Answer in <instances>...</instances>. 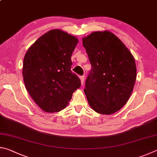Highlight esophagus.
<instances>
[{
  "mask_svg": "<svg viewBox=\"0 0 157 157\" xmlns=\"http://www.w3.org/2000/svg\"><path fill=\"white\" fill-rule=\"evenodd\" d=\"M80 79H81V85H82V86H83V84H84V81H85L84 76H80Z\"/></svg>",
  "mask_w": 157,
  "mask_h": 157,
  "instance_id": "obj_1",
  "label": "esophagus"
}]
</instances>
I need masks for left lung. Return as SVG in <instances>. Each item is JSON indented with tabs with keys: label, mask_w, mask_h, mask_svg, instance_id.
<instances>
[{
	"label": "left lung",
	"mask_w": 157,
	"mask_h": 157,
	"mask_svg": "<svg viewBox=\"0 0 157 157\" xmlns=\"http://www.w3.org/2000/svg\"><path fill=\"white\" fill-rule=\"evenodd\" d=\"M92 69L85 94L97 113L111 114L130 98L136 78L135 60L119 38L109 31L94 32L83 38Z\"/></svg>",
	"instance_id": "1"
}]
</instances>
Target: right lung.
Returning <instances> with one entry per match:
<instances>
[{"label":"right lung","mask_w":157,"mask_h":157,"mask_svg":"<svg viewBox=\"0 0 157 157\" xmlns=\"http://www.w3.org/2000/svg\"><path fill=\"white\" fill-rule=\"evenodd\" d=\"M78 38L60 29H52L35 41L25 55L23 76L34 102L46 112L66 108L81 80L72 73L71 54Z\"/></svg>","instance_id":"obj_1"}]
</instances>
